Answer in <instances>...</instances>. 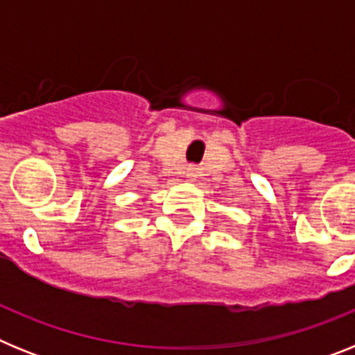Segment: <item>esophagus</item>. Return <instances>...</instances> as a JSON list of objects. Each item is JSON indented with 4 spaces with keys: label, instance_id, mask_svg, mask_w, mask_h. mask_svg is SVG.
<instances>
[{
    "label": "esophagus",
    "instance_id": "esophagus-1",
    "mask_svg": "<svg viewBox=\"0 0 355 355\" xmlns=\"http://www.w3.org/2000/svg\"><path fill=\"white\" fill-rule=\"evenodd\" d=\"M184 175H187L188 180L190 181H193L197 178V168H193V167H188L187 168V172H184Z\"/></svg>",
    "mask_w": 355,
    "mask_h": 355
}]
</instances>
